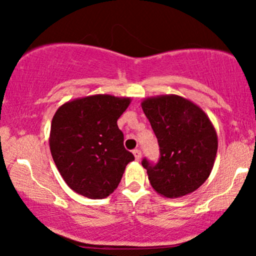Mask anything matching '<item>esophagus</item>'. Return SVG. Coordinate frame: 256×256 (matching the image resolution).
Listing matches in <instances>:
<instances>
[{
  "instance_id": "34e87169",
  "label": "esophagus",
  "mask_w": 256,
  "mask_h": 256,
  "mask_svg": "<svg viewBox=\"0 0 256 256\" xmlns=\"http://www.w3.org/2000/svg\"><path fill=\"white\" fill-rule=\"evenodd\" d=\"M134 158H136L137 161H140V158H142V152L140 150V149H134Z\"/></svg>"
}]
</instances>
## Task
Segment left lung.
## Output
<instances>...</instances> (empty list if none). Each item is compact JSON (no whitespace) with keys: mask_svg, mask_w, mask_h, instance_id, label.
Wrapping results in <instances>:
<instances>
[{"mask_svg":"<svg viewBox=\"0 0 256 256\" xmlns=\"http://www.w3.org/2000/svg\"><path fill=\"white\" fill-rule=\"evenodd\" d=\"M142 108L160 146L158 162L142 160L152 186L170 198L195 192L210 177L218 149L210 120L177 95L146 98Z\"/></svg>","mask_w":256,"mask_h":256,"instance_id":"1","label":"left lung"}]
</instances>
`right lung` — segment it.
Here are the masks:
<instances>
[{
	"mask_svg": "<svg viewBox=\"0 0 256 256\" xmlns=\"http://www.w3.org/2000/svg\"><path fill=\"white\" fill-rule=\"evenodd\" d=\"M130 98L95 95L61 106L50 128V152L67 185L89 198H104L116 189L128 162L118 119Z\"/></svg>",
	"mask_w": 256,
	"mask_h": 256,
	"instance_id": "1",
	"label": "right lung"
}]
</instances>
